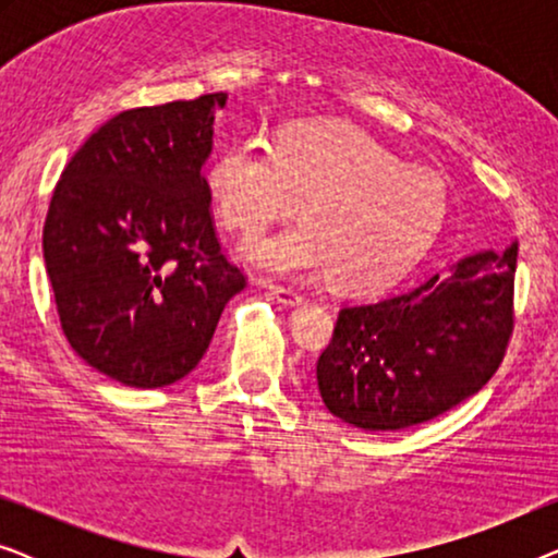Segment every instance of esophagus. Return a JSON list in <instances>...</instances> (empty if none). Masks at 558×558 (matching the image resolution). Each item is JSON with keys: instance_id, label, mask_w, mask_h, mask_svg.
I'll return each mask as SVG.
<instances>
[{"instance_id": "obj_1", "label": "esophagus", "mask_w": 558, "mask_h": 558, "mask_svg": "<svg viewBox=\"0 0 558 558\" xmlns=\"http://www.w3.org/2000/svg\"><path fill=\"white\" fill-rule=\"evenodd\" d=\"M258 284L262 287H266L269 289V292L277 296V300L284 304V307H294V304H302V300L304 296L296 292V289H292V287H281V284H271V281H266V279H258Z\"/></svg>"}]
</instances>
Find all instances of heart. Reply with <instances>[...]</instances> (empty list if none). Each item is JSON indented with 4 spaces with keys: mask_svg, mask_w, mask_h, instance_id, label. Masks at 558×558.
<instances>
[{
    "mask_svg": "<svg viewBox=\"0 0 558 558\" xmlns=\"http://www.w3.org/2000/svg\"><path fill=\"white\" fill-rule=\"evenodd\" d=\"M208 190L231 231L256 235L294 216L307 220L248 243L251 264L277 274H325L350 292L401 279L437 241L447 187L403 165L361 129L296 124L277 144L246 136L208 170Z\"/></svg>",
    "mask_w": 558,
    "mask_h": 558,
    "instance_id": "obj_1",
    "label": "heart"
}]
</instances>
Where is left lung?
<instances>
[{"instance_id": "obj_1", "label": "left lung", "mask_w": 558, "mask_h": 558, "mask_svg": "<svg viewBox=\"0 0 558 558\" xmlns=\"http://www.w3.org/2000/svg\"><path fill=\"white\" fill-rule=\"evenodd\" d=\"M518 243L373 304L342 307L317 361L325 407L365 432L424 424L477 393L513 335Z\"/></svg>"}]
</instances>
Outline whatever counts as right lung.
I'll list each match as a JSON object with an SVG mask.
<instances>
[{
	"instance_id": "obj_1",
	"label": "right lung",
	"mask_w": 558,
	"mask_h": 558,
	"mask_svg": "<svg viewBox=\"0 0 558 558\" xmlns=\"http://www.w3.org/2000/svg\"><path fill=\"white\" fill-rule=\"evenodd\" d=\"M226 94L121 111L60 174L43 254L63 335L132 388L185 378L246 287L213 226L203 165Z\"/></svg>"
}]
</instances>
